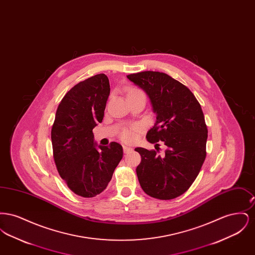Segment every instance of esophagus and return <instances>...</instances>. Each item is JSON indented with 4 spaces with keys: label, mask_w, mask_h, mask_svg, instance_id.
I'll return each mask as SVG.
<instances>
[{
    "label": "esophagus",
    "mask_w": 255,
    "mask_h": 255,
    "mask_svg": "<svg viewBox=\"0 0 255 255\" xmlns=\"http://www.w3.org/2000/svg\"><path fill=\"white\" fill-rule=\"evenodd\" d=\"M132 150H133V149H132V147L127 145H123V151H124V153H125V154L130 153Z\"/></svg>",
    "instance_id": "esophagus-1"
}]
</instances>
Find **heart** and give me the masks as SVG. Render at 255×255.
<instances>
[{
  "label": "heart",
  "mask_w": 255,
  "mask_h": 255,
  "mask_svg": "<svg viewBox=\"0 0 255 255\" xmlns=\"http://www.w3.org/2000/svg\"><path fill=\"white\" fill-rule=\"evenodd\" d=\"M136 94H143V93L140 90H138V89H130L128 91L127 97L132 96V95H136ZM141 128L142 127L139 126V125H133V126L128 128V129H124L122 131V133H121V137H122V140L125 141V142H132L133 140H134V138H135V133H136V132L140 131Z\"/></svg>",
  "instance_id": "heart-1"
}]
</instances>
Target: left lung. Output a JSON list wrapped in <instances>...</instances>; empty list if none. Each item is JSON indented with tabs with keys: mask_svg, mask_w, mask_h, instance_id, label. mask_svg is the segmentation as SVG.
<instances>
[{
	"mask_svg": "<svg viewBox=\"0 0 255 255\" xmlns=\"http://www.w3.org/2000/svg\"><path fill=\"white\" fill-rule=\"evenodd\" d=\"M127 78L145 92L157 116L146 134L157 151L134 149L141 156L135 169L138 182L153 198L175 199L191 186L206 159L204 113L192 92L166 73L147 71ZM158 141L167 145L163 154H159Z\"/></svg>",
	"mask_w": 255,
	"mask_h": 255,
	"instance_id": "1",
	"label": "left lung"
}]
</instances>
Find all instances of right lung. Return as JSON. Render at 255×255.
Instances as JSON below:
<instances>
[{"label": "right lung", "instance_id": "add662e5", "mask_svg": "<svg viewBox=\"0 0 255 255\" xmlns=\"http://www.w3.org/2000/svg\"><path fill=\"white\" fill-rule=\"evenodd\" d=\"M110 95L109 79L94 75L61 100L51 127L53 158L61 178L78 196L93 198L108 185L123 156L122 146H97L93 129L101 123Z\"/></svg>", "mask_w": 255, "mask_h": 255}]
</instances>
